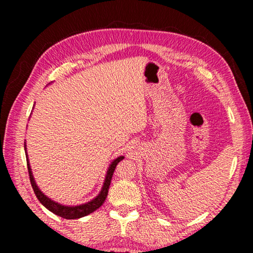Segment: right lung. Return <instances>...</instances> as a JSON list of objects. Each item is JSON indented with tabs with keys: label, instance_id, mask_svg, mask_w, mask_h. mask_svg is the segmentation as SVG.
<instances>
[{
	"label": "right lung",
	"instance_id": "1",
	"mask_svg": "<svg viewBox=\"0 0 253 253\" xmlns=\"http://www.w3.org/2000/svg\"><path fill=\"white\" fill-rule=\"evenodd\" d=\"M24 148H25V145H24ZM27 155V154H25ZM28 157V155H27ZM124 160V156H119L118 158H116L113 163H111L108 170H107V175H106V178H105V183H104V186H102V190L99 194H98L97 198L93 199L92 201L88 203H84V204H81V205H77V207H66V205H61L59 203H55L54 201L50 200L49 198H46V196L42 193V192L39 190V187L37 186L36 182H34V178H33V175L31 172V168H30V164L27 160L28 163V170H29V176H30V182H31V185L32 188L34 191V193H36L38 200L40 201V202L44 205V207L51 211L54 214H57V215L63 217V219H67V220H75V219H79V217H83L88 215V214L92 213L93 211H96L97 209H99L102 204H104L105 200L107 198V194H108V190H109V185H110V182H111V177H113V174L115 172V169H116L117 164L121 161Z\"/></svg>",
	"mask_w": 253,
	"mask_h": 253
}]
</instances>
